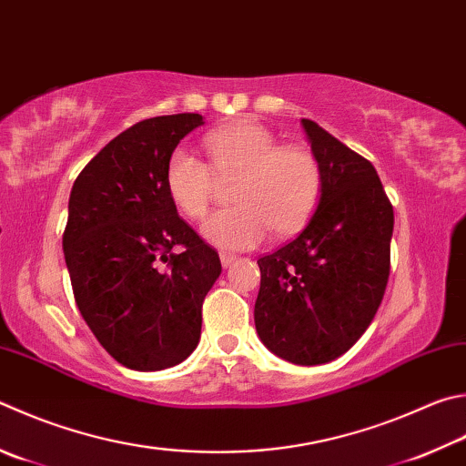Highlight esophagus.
<instances>
[{"instance_id":"1","label":"esophagus","mask_w":466,"mask_h":466,"mask_svg":"<svg viewBox=\"0 0 466 466\" xmlns=\"http://www.w3.org/2000/svg\"><path fill=\"white\" fill-rule=\"evenodd\" d=\"M219 260H222V267H230L236 260V255H230V252H219Z\"/></svg>"}]
</instances>
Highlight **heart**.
Listing matches in <instances>:
<instances>
[{
    "instance_id": "heart-1",
    "label": "heart",
    "mask_w": 466,
    "mask_h": 466,
    "mask_svg": "<svg viewBox=\"0 0 466 466\" xmlns=\"http://www.w3.org/2000/svg\"><path fill=\"white\" fill-rule=\"evenodd\" d=\"M211 167L187 148H175L165 167V187L177 209L191 219L208 214L219 179H234V208L204 224L214 247L250 250L268 238L299 232L321 198V168L306 147H281L267 126L240 120L206 137Z\"/></svg>"
}]
</instances>
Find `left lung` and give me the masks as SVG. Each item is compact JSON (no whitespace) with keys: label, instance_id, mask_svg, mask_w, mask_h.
Wrapping results in <instances>:
<instances>
[{"label":"left lung","instance_id":"left-lung-1","mask_svg":"<svg viewBox=\"0 0 466 466\" xmlns=\"http://www.w3.org/2000/svg\"><path fill=\"white\" fill-rule=\"evenodd\" d=\"M324 185L298 238L258 258L255 326L293 365H324L365 334L389 279L393 206L375 167L311 120H301Z\"/></svg>","mask_w":466,"mask_h":466}]
</instances>
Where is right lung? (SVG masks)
<instances>
[{
	"mask_svg": "<svg viewBox=\"0 0 466 466\" xmlns=\"http://www.w3.org/2000/svg\"><path fill=\"white\" fill-rule=\"evenodd\" d=\"M201 124L199 114L134 124L71 189L63 250L75 301L99 344L132 370L175 367L196 350L201 306L222 273L165 187L168 157Z\"/></svg>",
	"mask_w": 466,
	"mask_h": 466,
	"instance_id": "right-lung-1",
	"label": "right lung"
}]
</instances>
